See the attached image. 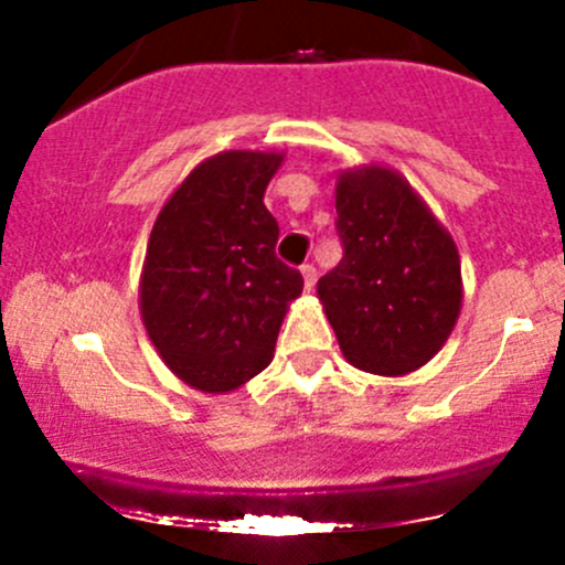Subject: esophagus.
<instances>
[{
	"instance_id": "esophagus-1",
	"label": "esophagus",
	"mask_w": 565,
	"mask_h": 565,
	"mask_svg": "<svg viewBox=\"0 0 565 565\" xmlns=\"http://www.w3.org/2000/svg\"><path fill=\"white\" fill-rule=\"evenodd\" d=\"M300 273H303L306 292H311V289H315V281H317V267L315 265H303V267H300Z\"/></svg>"
}]
</instances>
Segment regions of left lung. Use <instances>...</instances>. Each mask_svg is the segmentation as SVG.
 Listing matches in <instances>:
<instances>
[{"label":"left lung","instance_id":"obj_1","mask_svg":"<svg viewBox=\"0 0 565 565\" xmlns=\"http://www.w3.org/2000/svg\"><path fill=\"white\" fill-rule=\"evenodd\" d=\"M335 230L344 259L317 298L355 369L402 377L426 366L461 311V259L451 232L396 169L380 163L335 177Z\"/></svg>","mask_w":565,"mask_h":565}]
</instances>
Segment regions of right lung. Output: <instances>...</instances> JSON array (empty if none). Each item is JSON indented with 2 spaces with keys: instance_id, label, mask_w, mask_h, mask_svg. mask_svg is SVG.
<instances>
[{
  "instance_id": "1",
  "label": "right lung",
  "mask_w": 565,
  "mask_h": 565,
  "mask_svg": "<svg viewBox=\"0 0 565 565\" xmlns=\"http://www.w3.org/2000/svg\"><path fill=\"white\" fill-rule=\"evenodd\" d=\"M276 150H226L174 188L147 241L139 311L172 374L230 393L267 369L303 276L276 256L265 191Z\"/></svg>"
}]
</instances>
